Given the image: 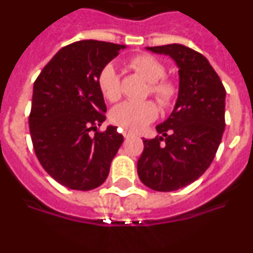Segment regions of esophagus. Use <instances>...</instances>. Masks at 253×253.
<instances>
[{"label": "esophagus", "instance_id": "obj_1", "mask_svg": "<svg viewBox=\"0 0 253 253\" xmlns=\"http://www.w3.org/2000/svg\"><path fill=\"white\" fill-rule=\"evenodd\" d=\"M123 135H124V138H129V137H133L134 134L131 133V131L124 130V131H123Z\"/></svg>", "mask_w": 253, "mask_h": 253}]
</instances>
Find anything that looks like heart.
<instances>
[{
    "label": "heart",
    "mask_w": 253,
    "mask_h": 253,
    "mask_svg": "<svg viewBox=\"0 0 253 253\" xmlns=\"http://www.w3.org/2000/svg\"><path fill=\"white\" fill-rule=\"evenodd\" d=\"M129 66L133 71L149 82V92L162 106H169L177 96V84L165 78L166 67L157 58L149 54H140L131 58ZM100 92L109 101H116L120 97V80L114 64L109 63L97 76ZM158 115V109L152 101H124L111 111V120L125 130L139 131Z\"/></svg>",
    "instance_id": "obj_1"
}]
</instances>
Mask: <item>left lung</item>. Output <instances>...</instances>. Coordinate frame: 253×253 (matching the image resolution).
Segmentation results:
<instances>
[{"label": "left lung", "instance_id": "8db88e82", "mask_svg": "<svg viewBox=\"0 0 253 253\" xmlns=\"http://www.w3.org/2000/svg\"><path fill=\"white\" fill-rule=\"evenodd\" d=\"M169 55L178 67L173 111L144 139L138 176L156 191H175L198 180L215 157L225 128V88L207 58L182 44L147 46Z\"/></svg>", "mask_w": 253, "mask_h": 253}]
</instances>
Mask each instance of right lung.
Returning a JSON list of instances; mask_svg holds the SVG:
<instances>
[{
	"label": "right lung",
	"instance_id": "obj_1",
	"mask_svg": "<svg viewBox=\"0 0 253 253\" xmlns=\"http://www.w3.org/2000/svg\"><path fill=\"white\" fill-rule=\"evenodd\" d=\"M122 49L99 40L76 42L60 49L34 82L29 126L35 154L68 189L87 191L104 184L124 140L113 125L97 131L106 119L97 76Z\"/></svg>",
	"mask_w": 253,
	"mask_h": 253
}]
</instances>
